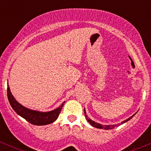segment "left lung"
<instances>
[{"label": "left lung", "mask_w": 151, "mask_h": 151, "mask_svg": "<svg viewBox=\"0 0 151 151\" xmlns=\"http://www.w3.org/2000/svg\"><path fill=\"white\" fill-rule=\"evenodd\" d=\"M134 115H135V114H134V115H132V117H130V118H128V119H126V121H123V122L121 123V124H123V123L127 122L128 121H129V120H130V119H132V118H133V117L134 116ZM85 118H86L87 121H88V122L90 123V124H91V126H93V127L98 128V129H106V130H107V129H114V128H115V126H118V125H110V126H104V125H101V124H99V123H96L95 121H92V120L90 119L89 118H88V116H87L86 113H85Z\"/></svg>", "instance_id": "obj_1"}]
</instances>
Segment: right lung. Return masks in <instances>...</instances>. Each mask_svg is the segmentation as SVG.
I'll return each instance as SVG.
<instances>
[{
  "mask_svg": "<svg viewBox=\"0 0 151 151\" xmlns=\"http://www.w3.org/2000/svg\"><path fill=\"white\" fill-rule=\"evenodd\" d=\"M7 96H8L9 101L11 106L13 108L14 110L19 115L28 121L31 124L36 125V126H44V125L50 124L54 122L60 115L61 112L64 102L58 108L53 111L47 112H41L38 111L31 110L25 106H22L19 103H18L14 98L13 95L10 91V88L9 85L7 86Z\"/></svg>",
  "mask_w": 151,
  "mask_h": 151,
  "instance_id": "add662e5",
  "label": "right lung"
}]
</instances>
